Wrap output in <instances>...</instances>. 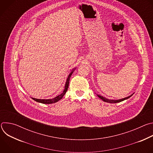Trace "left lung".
Wrapping results in <instances>:
<instances>
[{"label":"left lung","mask_w":153,"mask_h":153,"mask_svg":"<svg viewBox=\"0 0 153 153\" xmlns=\"http://www.w3.org/2000/svg\"><path fill=\"white\" fill-rule=\"evenodd\" d=\"M132 95H133V94H132ZM132 95H131V96H128V97H126L123 98V99H119V100H110V99H106L105 97H103V96H100V95H97V96H98V97H99V98H100V99H101L102 100H103L104 102H108V103H118V102H120L123 101L124 100H126V99H127L129 98L131 96H132Z\"/></svg>","instance_id":"1"}]
</instances>
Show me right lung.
Wrapping results in <instances>:
<instances>
[{
  "label": "right lung",
  "mask_w": 153,
  "mask_h": 153,
  "mask_svg": "<svg viewBox=\"0 0 153 153\" xmlns=\"http://www.w3.org/2000/svg\"><path fill=\"white\" fill-rule=\"evenodd\" d=\"M73 72L72 71L70 75L68 76V78H67V82H66V84H65V89L63 91V93L59 95L58 96L54 97V99H35V98H32L34 100L37 102H40V103H44V104H50V103H55V102H57V101L60 100L62 97L63 96L65 95V94L66 93V92L67 91V90L68 88V86H69V82H70V77H71V76L73 74Z\"/></svg>",
  "instance_id": "right-lung-1"
}]
</instances>
